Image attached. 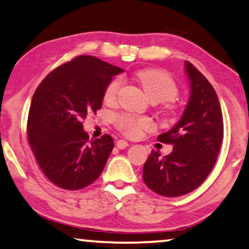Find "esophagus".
Returning <instances> with one entry per match:
<instances>
[{"label":"esophagus","instance_id":"obj_1","mask_svg":"<svg viewBox=\"0 0 249 249\" xmlns=\"http://www.w3.org/2000/svg\"><path fill=\"white\" fill-rule=\"evenodd\" d=\"M116 146H117V148L124 149L128 146V142H126L124 140H118L117 143H116Z\"/></svg>","mask_w":249,"mask_h":249}]
</instances>
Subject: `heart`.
Instances as JSON below:
<instances>
[{
  "label": "heart",
  "instance_id": "b5f03b06",
  "mask_svg": "<svg viewBox=\"0 0 249 249\" xmlns=\"http://www.w3.org/2000/svg\"><path fill=\"white\" fill-rule=\"evenodd\" d=\"M135 78L143 89L147 97L153 103H165L164 108L168 114H175L177 105L173 102L178 95V88L171 75L166 72L154 69H144L137 71ZM121 78L110 81L104 90V101L113 104L117 100L122 88ZM116 127L126 135L131 137L139 136L142 129L151 128L153 122L148 117H135L129 114H118L115 116Z\"/></svg>",
  "mask_w": 249,
  "mask_h": 249
}]
</instances>
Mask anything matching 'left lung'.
I'll list each match as a JSON object with an SVG mask.
<instances>
[{"mask_svg":"<svg viewBox=\"0 0 249 249\" xmlns=\"http://www.w3.org/2000/svg\"><path fill=\"white\" fill-rule=\"evenodd\" d=\"M185 70L191 83L188 104L178 123L157 139L174 147L164 157L152 151L143 167L144 183L165 197L188 194L203 184L224 137L223 114L214 88L192 63L185 62Z\"/></svg>","mask_w":249,"mask_h":249,"instance_id":"obj_1","label":"left lung"}]
</instances>
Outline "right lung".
Segmentation results:
<instances>
[{
	"mask_svg": "<svg viewBox=\"0 0 249 249\" xmlns=\"http://www.w3.org/2000/svg\"><path fill=\"white\" fill-rule=\"evenodd\" d=\"M122 72L100 58L80 55L53 70L35 90L27 120L29 144L56 186L77 191L103 172L113 139L105 134L89 141L83 121L102 107L106 86Z\"/></svg>",
	"mask_w": 249,
	"mask_h": 249,
	"instance_id": "right-lung-1",
	"label": "right lung"
}]
</instances>
